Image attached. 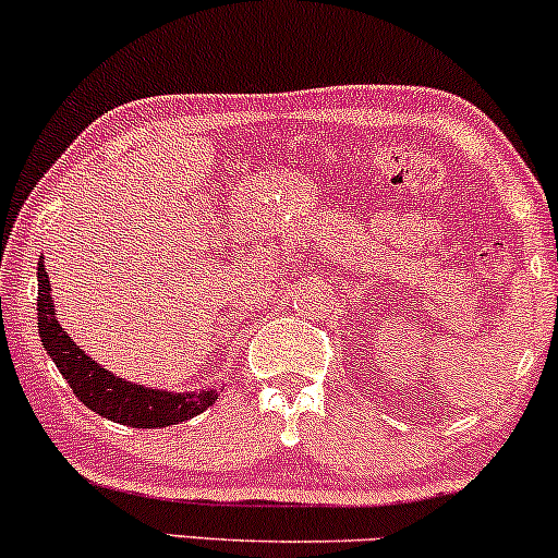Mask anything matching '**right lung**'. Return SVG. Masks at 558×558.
Here are the masks:
<instances>
[{
  "mask_svg": "<svg viewBox=\"0 0 558 558\" xmlns=\"http://www.w3.org/2000/svg\"><path fill=\"white\" fill-rule=\"evenodd\" d=\"M38 336L57 369L73 388V393L101 417L120 422L128 427H168L185 422L217 401V390L207 388L198 393H170V390L146 388L128 383L99 367L81 345H75L65 328L57 323L52 288H49L47 267L38 265Z\"/></svg>",
  "mask_w": 558,
  "mask_h": 558,
  "instance_id": "right-lung-1",
  "label": "right lung"
}]
</instances>
